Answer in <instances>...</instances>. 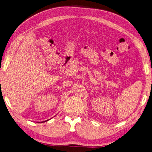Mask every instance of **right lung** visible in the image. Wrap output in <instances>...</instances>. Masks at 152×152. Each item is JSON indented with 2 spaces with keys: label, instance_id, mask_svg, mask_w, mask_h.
<instances>
[{
  "label": "right lung",
  "instance_id": "right-lung-1",
  "mask_svg": "<svg viewBox=\"0 0 152 152\" xmlns=\"http://www.w3.org/2000/svg\"><path fill=\"white\" fill-rule=\"evenodd\" d=\"M44 122H46V121H43V122H41V123H44Z\"/></svg>",
  "mask_w": 152,
  "mask_h": 152
}]
</instances>
